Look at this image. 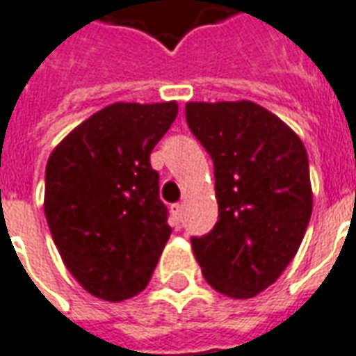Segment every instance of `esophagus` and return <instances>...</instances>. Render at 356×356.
I'll list each match as a JSON object with an SVG mask.
<instances>
[{"label":"esophagus","mask_w":356,"mask_h":356,"mask_svg":"<svg viewBox=\"0 0 356 356\" xmlns=\"http://www.w3.org/2000/svg\"><path fill=\"white\" fill-rule=\"evenodd\" d=\"M171 216L177 223H181L183 221V206L181 204H171Z\"/></svg>","instance_id":"esophagus-1"}]
</instances>
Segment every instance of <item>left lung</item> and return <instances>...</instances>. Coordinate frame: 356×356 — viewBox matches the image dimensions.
<instances>
[{
	"mask_svg": "<svg viewBox=\"0 0 356 356\" xmlns=\"http://www.w3.org/2000/svg\"><path fill=\"white\" fill-rule=\"evenodd\" d=\"M185 116L213 162L219 219L193 236L202 275L219 293L254 298L298 254L313 211L309 158L280 118L259 104L186 102Z\"/></svg>",
	"mask_w": 356,
	"mask_h": 356,
	"instance_id": "8db88e82",
	"label": "left lung"
}]
</instances>
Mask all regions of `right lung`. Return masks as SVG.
<instances>
[{
    "label": "right lung",
    "instance_id": "1",
    "mask_svg": "<svg viewBox=\"0 0 356 356\" xmlns=\"http://www.w3.org/2000/svg\"><path fill=\"white\" fill-rule=\"evenodd\" d=\"M177 118L171 102H116L88 118L45 168V217L66 268L95 296L147 288L170 238L150 152Z\"/></svg>",
    "mask_w": 356,
    "mask_h": 356
}]
</instances>
